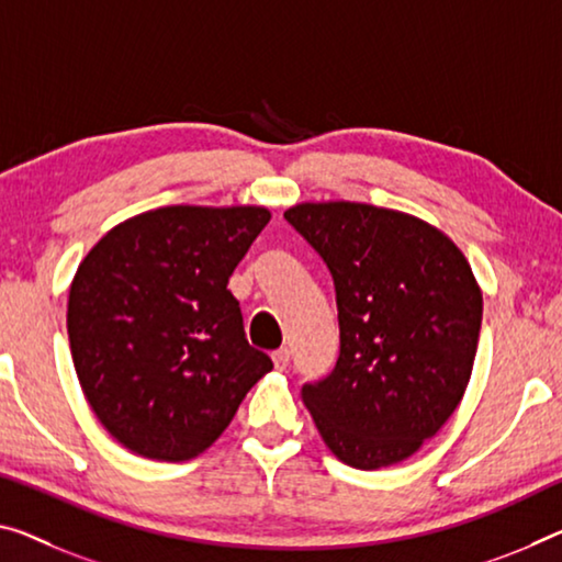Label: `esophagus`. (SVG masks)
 Returning <instances> with one entry per match:
<instances>
[{"instance_id":"esophagus-1","label":"esophagus","mask_w":562,"mask_h":562,"mask_svg":"<svg viewBox=\"0 0 562 562\" xmlns=\"http://www.w3.org/2000/svg\"><path fill=\"white\" fill-rule=\"evenodd\" d=\"M271 359H273V367L279 369V371H283V369L289 367V361H291V351L286 347H281V349H276L271 353Z\"/></svg>"}]
</instances>
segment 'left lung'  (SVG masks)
I'll return each mask as SVG.
<instances>
[{"label": "left lung", "mask_w": 562, "mask_h": 562, "mask_svg": "<svg viewBox=\"0 0 562 562\" xmlns=\"http://www.w3.org/2000/svg\"><path fill=\"white\" fill-rule=\"evenodd\" d=\"M324 258L339 311L331 374L301 386L318 435L344 464L390 468L452 417L468 390L482 293L442 231L367 203L283 213Z\"/></svg>", "instance_id": "1"}]
</instances>
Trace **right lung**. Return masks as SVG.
<instances>
[{
    "label": "right lung",
    "instance_id": "add662e5",
    "mask_svg": "<svg viewBox=\"0 0 562 562\" xmlns=\"http://www.w3.org/2000/svg\"><path fill=\"white\" fill-rule=\"evenodd\" d=\"M271 221L258 205H168L120 223L75 273L67 334L94 417L125 450L193 460L273 369L228 279Z\"/></svg>",
    "mask_w": 562,
    "mask_h": 562
}]
</instances>
